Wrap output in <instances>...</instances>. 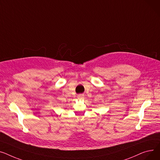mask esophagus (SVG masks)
<instances>
[{"instance_id": "34e87169", "label": "esophagus", "mask_w": 160, "mask_h": 160, "mask_svg": "<svg viewBox=\"0 0 160 160\" xmlns=\"http://www.w3.org/2000/svg\"><path fill=\"white\" fill-rule=\"evenodd\" d=\"M78 98L79 99H83V98H84V95H82V94H80V95H78Z\"/></svg>"}]
</instances>
